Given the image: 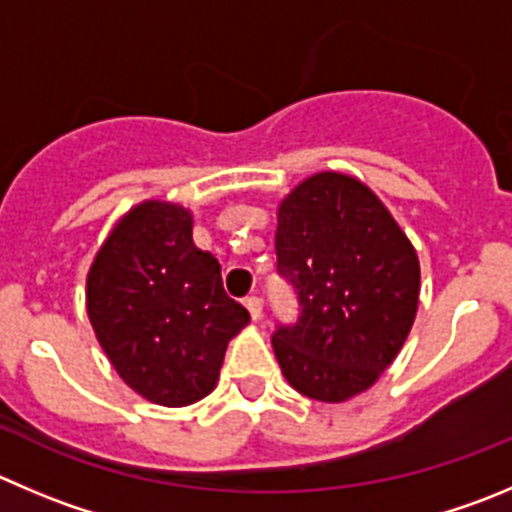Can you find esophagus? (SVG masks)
<instances>
[{"instance_id": "34e87169", "label": "esophagus", "mask_w": 512, "mask_h": 512, "mask_svg": "<svg viewBox=\"0 0 512 512\" xmlns=\"http://www.w3.org/2000/svg\"><path fill=\"white\" fill-rule=\"evenodd\" d=\"M246 309H248V314H251L253 321H259L261 314H264V301H261V296H248Z\"/></svg>"}]
</instances>
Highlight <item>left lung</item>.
I'll return each mask as SVG.
<instances>
[{"label":"left lung","instance_id":"obj_1","mask_svg":"<svg viewBox=\"0 0 512 512\" xmlns=\"http://www.w3.org/2000/svg\"><path fill=\"white\" fill-rule=\"evenodd\" d=\"M276 269L299 299L271 337L291 387L319 402L372 387L420 299L417 253L382 201L349 175H311L279 208Z\"/></svg>","mask_w":512,"mask_h":512}]
</instances>
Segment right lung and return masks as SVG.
<instances>
[{"mask_svg": "<svg viewBox=\"0 0 512 512\" xmlns=\"http://www.w3.org/2000/svg\"><path fill=\"white\" fill-rule=\"evenodd\" d=\"M193 218L175 203L135 206L87 274V314L120 377L163 407L216 387L228 342L248 311L223 291L221 266L193 246Z\"/></svg>", "mask_w": 512, "mask_h": 512, "instance_id": "right-lung-1", "label": "right lung"}]
</instances>
